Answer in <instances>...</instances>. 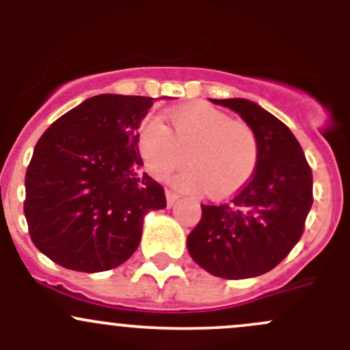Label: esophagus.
Returning a JSON list of instances; mask_svg holds the SVG:
<instances>
[{
    "label": "esophagus",
    "instance_id": "1",
    "mask_svg": "<svg viewBox=\"0 0 350 350\" xmlns=\"http://www.w3.org/2000/svg\"><path fill=\"white\" fill-rule=\"evenodd\" d=\"M165 200H167V206H172L179 200V196L176 193H172L171 189H165Z\"/></svg>",
    "mask_w": 350,
    "mask_h": 350
}]
</instances>
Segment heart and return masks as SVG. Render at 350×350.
Segmentation results:
<instances>
[{
  "label": "heart",
  "instance_id": "obj_1",
  "mask_svg": "<svg viewBox=\"0 0 350 350\" xmlns=\"http://www.w3.org/2000/svg\"><path fill=\"white\" fill-rule=\"evenodd\" d=\"M171 129L147 116L137 130V147L147 171L164 179L186 161L191 165L171 179L181 189L204 186L210 195L235 191L252 176L259 157L256 133L242 122L206 103L167 113Z\"/></svg>",
  "mask_w": 350,
  "mask_h": 350
}]
</instances>
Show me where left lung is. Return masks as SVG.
Wrapping results in <instances>:
<instances>
[{"mask_svg": "<svg viewBox=\"0 0 350 350\" xmlns=\"http://www.w3.org/2000/svg\"><path fill=\"white\" fill-rule=\"evenodd\" d=\"M256 133L259 157L245 186L224 203L201 204L188 252L204 271L247 280L274 269L296 245L313 203V176L301 146L281 120L243 98L211 100Z\"/></svg>", "mask_w": 350, "mask_h": 350, "instance_id": "8db88e82", "label": "left lung"}]
</instances>
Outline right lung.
I'll return each instance as SVG.
<instances>
[{
	"mask_svg": "<svg viewBox=\"0 0 350 350\" xmlns=\"http://www.w3.org/2000/svg\"><path fill=\"white\" fill-rule=\"evenodd\" d=\"M149 96L88 98L44 132L25 176L31 242L59 266L101 273L130 259L144 217L165 208L164 188L142 172L137 130Z\"/></svg>",
	"mask_w": 350,
	"mask_h": 350,
	"instance_id": "1",
	"label": "right lung"
}]
</instances>
